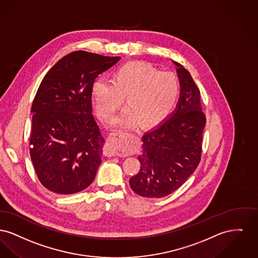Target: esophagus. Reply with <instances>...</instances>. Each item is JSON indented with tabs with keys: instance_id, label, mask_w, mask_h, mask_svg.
Instances as JSON below:
<instances>
[{
	"instance_id": "34e87169",
	"label": "esophagus",
	"mask_w": 258,
	"mask_h": 258,
	"mask_svg": "<svg viewBox=\"0 0 258 258\" xmlns=\"http://www.w3.org/2000/svg\"><path fill=\"white\" fill-rule=\"evenodd\" d=\"M125 132H126L125 129H119V130H116L109 134L108 144L105 148V154L107 156L120 155L119 148H118V141H119L120 136L124 134Z\"/></svg>"
}]
</instances>
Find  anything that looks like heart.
<instances>
[{
  "label": "heart",
  "mask_w": 258,
  "mask_h": 258,
  "mask_svg": "<svg viewBox=\"0 0 258 258\" xmlns=\"http://www.w3.org/2000/svg\"><path fill=\"white\" fill-rule=\"evenodd\" d=\"M98 115L109 121L122 105L126 108L116 123L150 126L161 121L173 109L178 82L172 73L160 72L145 62H129L117 69L112 82L97 80L92 88Z\"/></svg>",
  "instance_id": "heart-1"
}]
</instances>
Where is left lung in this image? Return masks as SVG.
<instances>
[{
	"label": "left lung",
	"mask_w": 258,
	"mask_h": 258,
	"mask_svg": "<svg viewBox=\"0 0 258 258\" xmlns=\"http://www.w3.org/2000/svg\"><path fill=\"white\" fill-rule=\"evenodd\" d=\"M175 64L180 84L176 109L142 137L143 149L138 156L141 168L129 181L132 190L143 197L162 198L173 193L201 160L206 115L200 90L189 72Z\"/></svg>",
	"instance_id": "8db88e82"
}]
</instances>
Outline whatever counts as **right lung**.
<instances>
[{
	"label": "right lung",
	"mask_w": 258,
	"mask_h": 258,
	"mask_svg": "<svg viewBox=\"0 0 258 258\" xmlns=\"http://www.w3.org/2000/svg\"><path fill=\"white\" fill-rule=\"evenodd\" d=\"M119 59L74 51L42 79L31 109L30 155L45 188L74 194L94 180L105 139L92 114V88Z\"/></svg>",
	"instance_id": "obj_1"
}]
</instances>
